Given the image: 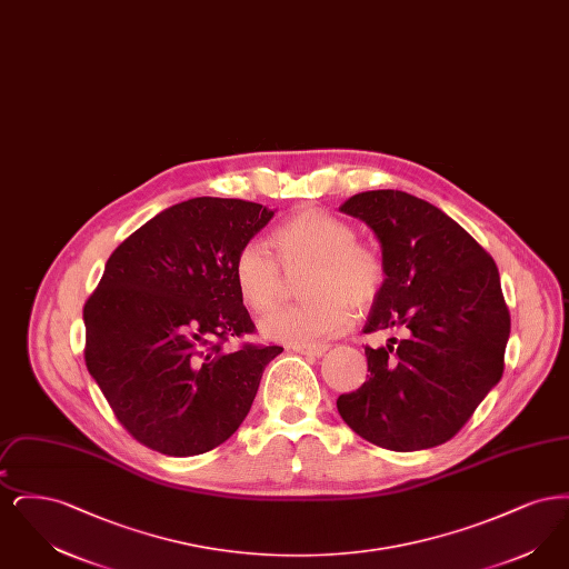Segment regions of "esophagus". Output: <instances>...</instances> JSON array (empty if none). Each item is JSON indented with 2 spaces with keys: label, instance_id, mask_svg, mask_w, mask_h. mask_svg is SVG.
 <instances>
[{
  "label": "esophagus",
  "instance_id": "obj_1",
  "mask_svg": "<svg viewBox=\"0 0 569 569\" xmlns=\"http://www.w3.org/2000/svg\"><path fill=\"white\" fill-rule=\"evenodd\" d=\"M292 350L298 353H305V356H313V358H320L322 353L328 350L326 346H292Z\"/></svg>",
  "mask_w": 569,
  "mask_h": 569
}]
</instances>
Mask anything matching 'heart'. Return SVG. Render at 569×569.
<instances>
[{"mask_svg":"<svg viewBox=\"0 0 569 569\" xmlns=\"http://www.w3.org/2000/svg\"><path fill=\"white\" fill-rule=\"evenodd\" d=\"M350 221L318 207H305L283 219L271 234L278 260L264 244L249 241L234 256V283L249 309L269 313L279 305L286 276L305 271V302L274 311L262 332L283 343L313 346L341 335L352 311L369 309L386 286V262L378 249L356 241Z\"/></svg>","mask_w":569,"mask_h":569,"instance_id":"obj_1","label":"heart"}]
</instances>
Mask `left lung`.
I'll list each match as a JSON object with an SVG mask.
<instances>
[{
    "instance_id": "8db88e82",
    "label": "left lung",
    "mask_w": 569,
    "mask_h": 569,
    "mask_svg": "<svg viewBox=\"0 0 569 569\" xmlns=\"http://www.w3.org/2000/svg\"><path fill=\"white\" fill-rule=\"evenodd\" d=\"M379 239L386 286L365 332L369 376L337 409L353 433L395 452L450 441L501 379L510 311L495 260L455 219L406 191H360L341 207Z\"/></svg>"
}]
</instances>
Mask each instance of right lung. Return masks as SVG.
<instances>
[{
    "mask_svg": "<svg viewBox=\"0 0 569 569\" xmlns=\"http://www.w3.org/2000/svg\"><path fill=\"white\" fill-rule=\"evenodd\" d=\"M272 211L239 198H191L110 253L82 307L84 365L114 418L168 457L204 455L234 433L264 367L283 348L253 335L234 256Z\"/></svg>",
    "mask_w": 569,
    "mask_h": 569,
    "instance_id": "right-lung-1",
    "label": "right lung"
}]
</instances>
